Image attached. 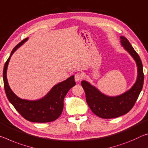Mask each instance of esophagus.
I'll return each mask as SVG.
<instances>
[{"label":"esophagus","instance_id":"1","mask_svg":"<svg viewBox=\"0 0 148 148\" xmlns=\"http://www.w3.org/2000/svg\"><path fill=\"white\" fill-rule=\"evenodd\" d=\"M83 74L80 72H77L75 74V80L76 82H79L81 81V80L83 79Z\"/></svg>","mask_w":148,"mask_h":148}]
</instances>
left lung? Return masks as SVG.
<instances>
[{
  "label": "left lung",
  "mask_w": 148,
  "mask_h": 148,
  "mask_svg": "<svg viewBox=\"0 0 148 148\" xmlns=\"http://www.w3.org/2000/svg\"><path fill=\"white\" fill-rule=\"evenodd\" d=\"M123 47L129 52L136 62L138 66V78L135 84L129 90L122 95L108 97L101 94L94 86L85 81L81 82L86 94V100L92 111L102 119H113L127 113L133 108L141 92L144 84V75L143 65L139 55L130 45L129 40L121 37Z\"/></svg>",
  "instance_id": "1"
}]
</instances>
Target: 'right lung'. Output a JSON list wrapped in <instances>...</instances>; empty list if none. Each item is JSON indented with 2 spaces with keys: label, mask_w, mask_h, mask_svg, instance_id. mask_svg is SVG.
<instances>
[{
  "label": "right lung",
  "mask_w": 148,
  "mask_h": 148,
  "mask_svg": "<svg viewBox=\"0 0 148 148\" xmlns=\"http://www.w3.org/2000/svg\"><path fill=\"white\" fill-rule=\"evenodd\" d=\"M25 38L12 50L11 54L4 66V87L7 98L18 112L26 120L34 123H48L56 120L64 109V99L68 91L76 84L74 76L55 85L47 96L37 101H29L19 98L10 88L6 78V71L11 56L24 42Z\"/></svg>",
  "instance_id": "add662e5"
}]
</instances>
